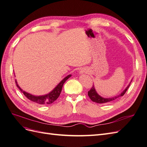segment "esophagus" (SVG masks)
I'll return each mask as SVG.
<instances>
[{
  "mask_svg": "<svg viewBox=\"0 0 147 147\" xmlns=\"http://www.w3.org/2000/svg\"><path fill=\"white\" fill-rule=\"evenodd\" d=\"M88 70L86 68H82L79 71V73L83 74H88Z\"/></svg>",
  "mask_w": 147,
  "mask_h": 147,
  "instance_id": "1",
  "label": "esophagus"
}]
</instances>
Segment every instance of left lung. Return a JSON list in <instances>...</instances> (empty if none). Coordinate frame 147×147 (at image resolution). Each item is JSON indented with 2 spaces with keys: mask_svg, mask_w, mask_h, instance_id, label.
Masks as SVG:
<instances>
[{
  "mask_svg": "<svg viewBox=\"0 0 147 147\" xmlns=\"http://www.w3.org/2000/svg\"><path fill=\"white\" fill-rule=\"evenodd\" d=\"M132 80H131V82L129 83V84H128V86L126 88L125 90H124L121 94L117 96H115L113 97H109V98H105V97H103L100 96V95L98 94V93H97L96 91V89L95 87L94 86V84H93V86H92V88H91V90L88 92V96L90 97V98L91 99V100L93 102H95L96 103H98V104H105V103H108V102H110L112 100H114L118 98L119 97H121L123 96L124 94H125V92H126V91L127 90V89L129 87L131 83L132 82Z\"/></svg>",
  "mask_w": 147,
  "mask_h": 147,
  "instance_id": "left-lung-1",
  "label": "left lung"
}]
</instances>
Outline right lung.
I'll use <instances>...</instances> for the list:
<instances>
[{
  "label": "right lung",
  "instance_id": "add662e5",
  "mask_svg": "<svg viewBox=\"0 0 147 147\" xmlns=\"http://www.w3.org/2000/svg\"><path fill=\"white\" fill-rule=\"evenodd\" d=\"M71 76H72V75H68L67 76L65 77L50 93H48V94H47L45 95L38 96H34L23 91L19 86L16 80H15V83L17 87L20 89L21 92H23L24 95L30 100L36 102V103L39 104H52L53 102H54L57 98H58L61 92L62 88H63L64 83Z\"/></svg>",
  "mask_w": 147,
  "mask_h": 147
}]
</instances>
